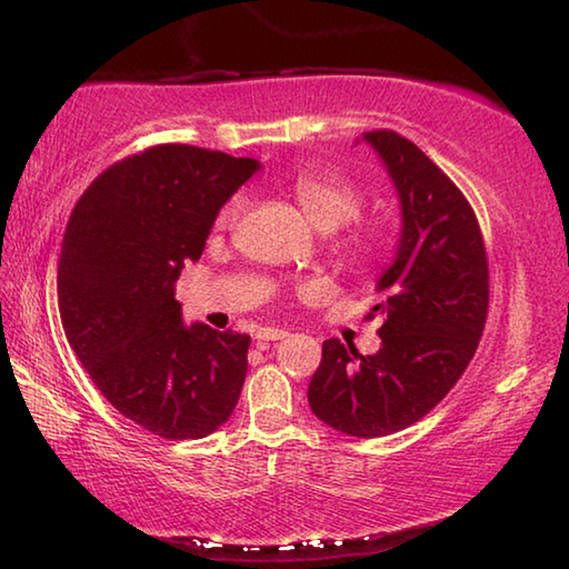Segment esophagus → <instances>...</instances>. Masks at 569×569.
<instances>
[{
  "label": "esophagus",
  "mask_w": 569,
  "mask_h": 569,
  "mask_svg": "<svg viewBox=\"0 0 569 569\" xmlns=\"http://www.w3.org/2000/svg\"><path fill=\"white\" fill-rule=\"evenodd\" d=\"M286 331L283 329H258L256 331V339H258V343H263V341H281V339H286Z\"/></svg>",
  "instance_id": "esophagus-1"
}]
</instances>
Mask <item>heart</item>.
<instances>
[{
  "label": "heart",
  "mask_w": 569,
  "mask_h": 569,
  "mask_svg": "<svg viewBox=\"0 0 569 569\" xmlns=\"http://www.w3.org/2000/svg\"><path fill=\"white\" fill-rule=\"evenodd\" d=\"M293 196L301 203L303 213L313 220L321 230H336L349 223L361 213L363 192L359 186L341 176H316L303 172L293 180ZM246 196L228 198L218 213V226L226 228L236 223V218L243 213ZM343 258L353 268H371L387 250V230L381 223H359L341 243Z\"/></svg>",
  "instance_id": "1"
}]
</instances>
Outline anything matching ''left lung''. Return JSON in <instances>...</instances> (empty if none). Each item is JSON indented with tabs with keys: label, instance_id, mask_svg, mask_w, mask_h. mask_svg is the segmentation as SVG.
Wrapping results in <instances>:
<instances>
[{
	"label": "left lung",
	"instance_id": "left-lung-1",
	"mask_svg": "<svg viewBox=\"0 0 569 569\" xmlns=\"http://www.w3.org/2000/svg\"><path fill=\"white\" fill-rule=\"evenodd\" d=\"M401 198L397 261L379 278L381 349L323 341L308 383L316 417L349 437L377 439L417 423L447 397L475 356L489 308V261L475 208L455 180L393 130L363 134Z\"/></svg>",
	"mask_w": 569,
	"mask_h": 569
}]
</instances>
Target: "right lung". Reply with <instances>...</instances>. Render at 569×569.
<instances>
[{"instance_id": "1", "label": "right lung", "mask_w": 569, "mask_h": 569, "mask_svg": "<svg viewBox=\"0 0 569 569\" xmlns=\"http://www.w3.org/2000/svg\"><path fill=\"white\" fill-rule=\"evenodd\" d=\"M256 170L220 150L152 146L102 170L67 220L57 266L67 341L102 397L160 439L213 435L243 389L250 336L182 326L172 286Z\"/></svg>"}]
</instances>
